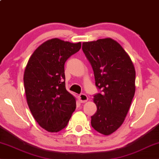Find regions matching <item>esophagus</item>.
Instances as JSON below:
<instances>
[{
  "label": "esophagus",
  "instance_id": "esophagus-1",
  "mask_svg": "<svg viewBox=\"0 0 159 159\" xmlns=\"http://www.w3.org/2000/svg\"><path fill=\"white\" fill-rule=\"evenodd\" d=\"M88 99L89 98L87 97V95L85 94H80L79 96V100L80 101V102H82V103L86 102L88 101Z\"/></svg>",
  "mask_w": 159,
  "mask_h": 159
}]
</instances>
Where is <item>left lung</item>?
Returning <instances> with one entry per match:
<instances>
[{
	"instance_id": "obj_1",
	"label": "left lung",
	"mask_w": 159,
	"mask_h": 159,
	"mask_svg": "<svg viewBox=\"0 0 159 159\" xmlns=\"http://www.w3.org/2000/svg\"><path fill=\"white\" fill-rule=\"evenodd\" d=\"M82 50L92 66L95 85L102 90L93 97L97 111L91 116V126L110 135L129 109L136 91L135 68L120 44L111 38L84 42Z\"/></svg>"
}]
</instances>
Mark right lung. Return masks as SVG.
<instances>
[{"label":"right lung","instance_id":"right-lung-1","mask_svg":"<svg viewBox=\"0 0 159 159\" xmlns=\"http://www.w3.org/2000/svg\"><path fill=\"white\" fill-rule=\"evenodd\" d=\"M81 46V42L52 39L34 50L26 65L23 82L27 102L35 120L49 132L66 127L76 108L75 98L66 89L64 64Z\"/></svg>","mask_w":159,"mask_h":159}]
</instances>
